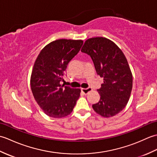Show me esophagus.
<instances>
[{"label":"esophagus","instance_id":"1","mask_svg":"<svg viewBox=\"0 0 157 157\" xmlns=\"http://www.w3.org/2000/svg\"><path fill=\"white\" fill-rule=\"evenodd\" d=\"M92 91L91 88H82V92L85 94H87L88 92Z\"/></svg>","mask_w":157,"mask_h":157}]
</instances>
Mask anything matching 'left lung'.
Returning <instances> with one entry per match:
<instances>
[{
    "instance_id": "1",
    "label": "left lung",
    "mask_w": 157,
    "mask_h": 157,
    "mask_svg": "<svg viewBox=\"0 0 157 157\" xmlns=\"http://www.w3.org/2000/svg\"><path fill=\"white\" fill-rule=\"evenodd\" d=\"M81 51L90 56L96 73L104 79L97 90L100 101L93 109L104 117L116 115L128 104L132 89V73L125 56L117 45L103 37L86 40Z\"/></svg>"
}]
</instances>
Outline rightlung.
<instances>
[{"mask_svg":"<svg viewBox=\"0 0 157 157\" xmlns=\"http://www.w3.org/2000/svg\"><path fill=\"white\" fill-rule=\"evenodd\" d=\"M82 40L59 39L49 43L39 53L33 67L30 86L36 102L46 115L62 118L73 111L81 90L60 83L70 61L78 54Z\"/></svg>","mask_w":157,"mask_h":157,"instance_id":"1","label":"right lung"}]
</instances>
